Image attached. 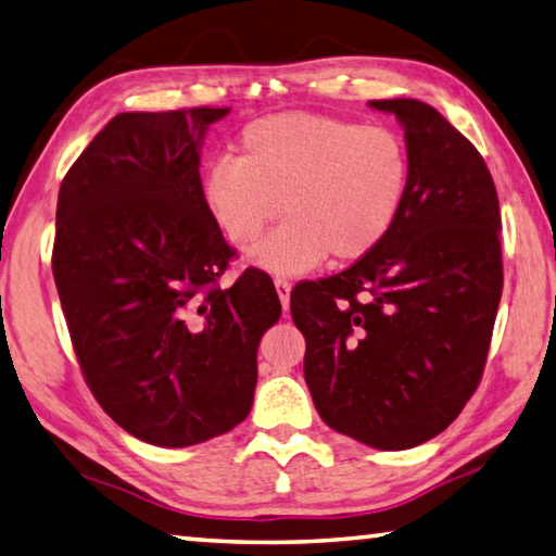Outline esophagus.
<instances>
[{"instance_id":"obj_1","label":"esophagus","mask_w":556,"mask_h":556,"mask_svg":"<svg viewBox=\"0 0 556 556\" xmlns=\"http://www.w3.org/2000/svg\"><path fill=\"white\" fill-rule=\"evenodd\" d=\"M274 282H276V290H278L282 309H288V305H290V282L286 278H280V276H276Z\"/></svg>"}]
</instances>
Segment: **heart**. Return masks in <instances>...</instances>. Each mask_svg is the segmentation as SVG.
Masks as SVG:
<instances>
[{
  "label": "heart",
  "mask_w": 556,
  "mask_h": 556,
  "mask_svg": "<svg viewBox=\"0 0 556 556\" xmlns=\"http://www.w3.org/2000/svg\"><path fill=\"white\" fill-rule=\"evenodd\" d=\"M408 150L390 125L319 113H280L249 123L237 160L205 176V205L239 249L256 244L278 215L286 223L251 261L300 274L319 261H358L384 242L408 188Z\"/></svg>",
  "instance_id": "b5f03b06"
}]
</instances>
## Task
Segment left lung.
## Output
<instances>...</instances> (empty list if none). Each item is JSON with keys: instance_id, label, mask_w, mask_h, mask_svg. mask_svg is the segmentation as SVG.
<instances>
[{"instance_id": "obj_1", "label": "left lung", "mask_w": 556, "mask_h": 556, "mask_svg": "<svg viewBox=\"0 0 556 556\" xmlns=\"http://www.w3.org/2000/svg\"><path fill=\"white\" fill-rule=\"evenodd\" d=\"M370 106L404 123L402 213L351 268L295 286L290 314L324 424L406 450L445 431L479 387L504 290L501 211L484 156L433 106Z\"/></svg>"}]
</instances>
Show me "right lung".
<instances>
[{"label":"right lung","mask_w":556,"mask_h":556,"mask_svg":"<svg viewBox=\"0 0 556 556\" xmlns=\"http://www.w3.org/2000/svg\"><path fill=\"white\" fill-rule=\"evenodd\" d=\"M229 109L118 113L58 193L52 276L84 382L144 443L186 447L251 412L280 317L264 270L219 288L237 249L205 205L201 140Z\"/></svg>","instance_id":"add662e5"}]
</instances>
